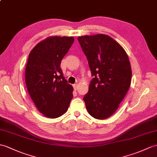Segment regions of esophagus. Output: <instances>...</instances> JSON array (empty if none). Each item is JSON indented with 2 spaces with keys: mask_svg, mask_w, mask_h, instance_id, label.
Listing matches in <instances>:
<instances>
[{
  "mask_svg": "<svg viewBox=\"0 0 157 157\" xmlns=\"http://www.w3.org/2000/svg\"><path fill=\"white\" fill-rule=\"evenodd\" d=\"M73 86H74V88L75 90H78V85L77 84V83H75V84L73 85Z\"/></svg>",
  "mask_w": 157,
  "mask_h": 157,
  "instance_id": "esophagus-1",
  "label": "esophagus"
}]
</instances>
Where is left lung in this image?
Instances as JSON below:
<instances>
[{
  "label": "left lung",
  "mask_w": 157,
  "mask_h": 157,
  "mask_svg": "<svg viewBox=\"0 0 157 157\" xmlns=\"http://www.w3.org/2000/svg\"><path fill=\"white\" fill-rule=\"evenodd\" d=\"M94 78L83 97L89 114L104 120L117 110L130 86L132 70L128 57L118 43L103 34L79 37Z\"/></svg>",
  "instance_id": "8db88e82"
}]
</instances>
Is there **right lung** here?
Masks as SVG:
<instances>
[{"label": "right lung", "mask_w": 157, "mask_h": 157, "mask_svg": "<svg viewBox=\"0 0 157 157\" xmlns=\"http://www.w3.org/2000/svg\"><path fill=\"white\" fill-rule=\"evenodd\" d=\"M74 41L73 37H51L29 53L25 82L33 101L46 117L63 115L73 98L74 88L64 78L60 65Z\"/></svg>", "instance_id": "obj_1"}]
</instances>
